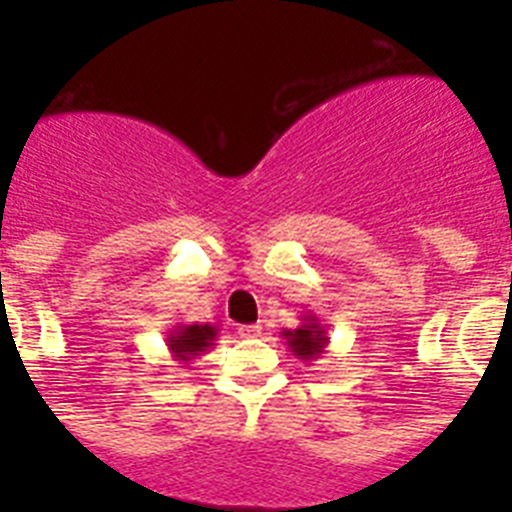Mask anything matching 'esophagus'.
<instances>
[{"mask_svg":"<svg viewBox=\"0 0 512 512\" xmlns=\"http://www.w3.org/2000/svg\"><path fill=\"white\" fill-rule=\"evenodd\" d=\"M238 336L241 338L261 336V325H241V328H238Z\"/></svg>","mask_w":512,"mask_h":512,"instance_id":"esophagus-1","label":"esophagus"}]
</instances>
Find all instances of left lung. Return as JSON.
<instances>
[{"label":"left lung","instance_id":"8db88e82","mask_svg":"<svg viewBox=\"0 0 512 512\" xmlns=\"http://www.w3.org/2000/svg\"><path fill=\"white\" fill-rule=\"evenodd\" d=\"M282 336L287 338L289 351L302 361H315L328 348V333L312 312L302 315V325H297L295 330H284Z\"/></svg>","mask_w":512,"mask_h":512}]
</instances>
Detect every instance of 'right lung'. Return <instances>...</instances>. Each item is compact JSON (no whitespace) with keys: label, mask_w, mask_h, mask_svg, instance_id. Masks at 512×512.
Listing matches in <instances>:
<instances>
[{"label":"right lung","mask_w":512,"mask_h":512,"mask_svg":"<svg viewBox=\"0 0 512 512\" xmlns=\"http://www.w3.org/2000/svg\"><path fill=\"white\" fill-rule=\"evenodd\" d=\"M217 325H174L166 336V346H169L171 356L179 364H189L192 359L202 356L210 346H215Z\"/></svg>","instance_id":"add662e5"}]
</instances>
